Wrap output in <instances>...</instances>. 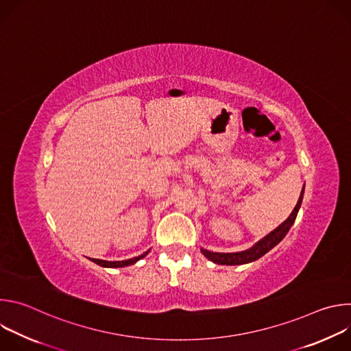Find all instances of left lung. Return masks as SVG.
Returning <instances> with one entry per match:
<instances>
[{"label": "left lung", "mask_w": 351, "mask_h": 351, "mask_svg": "<svg viewBox=\"0 0 351 351\" xmlns=\"http://www.w3.org/2000/svg\"><path fill=\"white\" fill-rule=\"evenodd\" d=\"M303 194H304V187L302 190V194H300L298 202H297L294 210L291 211L290 217L282 225H279L275 230H272L269 234H267L264 239H261L258 243H256L252 248L244 250V252H240V253H211V252H208V250L202 248V253L210 261L219 264V265H240V264H247V263L258 260L260 257L267 254L271 248H274L286 236V233L289 232V229L291 228V225L295 221L297 213L303 202Z\"/></svg>", "instance_id": "left-lung-1"}]
</instances>
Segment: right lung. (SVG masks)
<instances>
[{"instance_id":"obj_1","label":"right lung","mask_w":351,"mask_h":351,"mask_svg":"<svg viewBox=\"0 0 351 351\" xmlns=\"http://www.w3.org/2000/svg\"><path fill=\"white\" fill-rule=\"evenodd\" d=\"M148 252H149V250H148ZM148 252L143 253L138 257H134V258H130V260H125V261H104V260H97V258H91V261L98 264V265H101V267H107V268H121V267H128V265L134 264L136 261H138L143 257H145L148 254Z\"/></svg>"}]
</instances>
